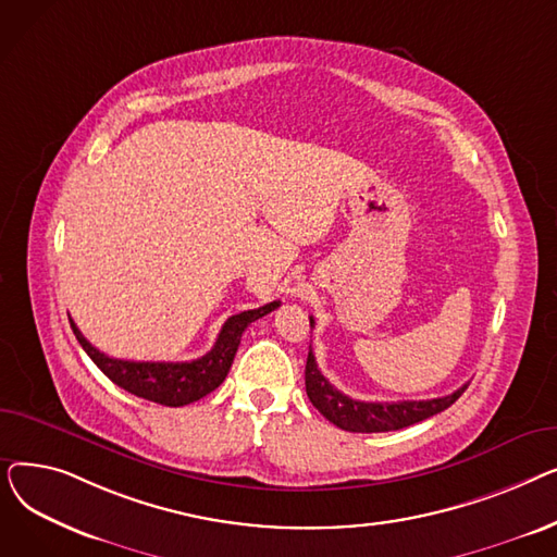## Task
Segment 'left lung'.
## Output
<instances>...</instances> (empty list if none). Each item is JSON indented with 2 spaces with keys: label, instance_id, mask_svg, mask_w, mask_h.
<instances>
[{
  "label": "left lung",
  "instance_id": "1",
  "mask_svg": "<svg viewBox=\"0 0 557 557\" xmlns=\"http://www.w3.org/2000/svg\"><path fill=\"white\" fill-rule=\"evenodd\" d=\"M313 327V318H309ZM305 386L309 401L318 408L320 416H325L338 429L352 431V433H384L397 431L404 426L418 424L431 416H437L445 408H449L470 384L460 386L451 395L435 397V399H420V401H361L343 395L336 391L323 372L318 370L315 357L309 347L307 368H305Z\"/></svg>",
  "mask_w": 557,
  "mask_h": 557
}]
</instances>
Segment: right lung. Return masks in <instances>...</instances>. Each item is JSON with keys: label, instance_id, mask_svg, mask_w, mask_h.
<instances>
[{"label": "right lung", "instance_id": "1", "mask_svg": "<svg viewBox=\"0 0 557 557\" xmlns=\"http://www.w3.org/2000/svg\"><path fill=\"white\" fill-rule=\"evenodd\" d=\"M280 307V300L263 305L259 309L242 311L237 315H230L225 325L219 332V338L208 355L194 359V361H126V359H112L87 341L74 320L70 318V325L74 330L76 341L87 352L97 368L110 379L112 384L128 391L131 395L144 397L149 401L162 406H185L205 395H210L214 388L223 384V379L230 372V366L237 355L242 334L257 318L271 313Z\"/></svg>", "mask_w": 557, "mask_h": 557}]
</instances>
